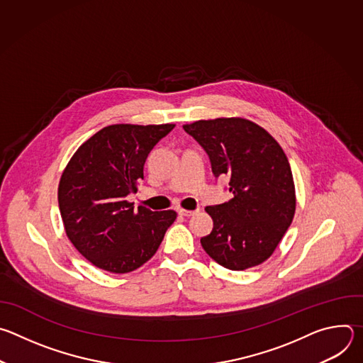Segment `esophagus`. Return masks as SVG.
I'll use <instances>...</instances> for the list:
<instances>
[{
  "instance_id": "esophagus-1",
  "label": "esophagus",
  "mask_w": 363,
  "mask_h": 363,
  "mask_svg": "<svg viewBox=\"0 0 363 363\" xmlns=\"http://www.w3.org/2000/svg\"><path fill=\"white\" fill-rule=\"evenodd\" d=\"M178 214L179 216H182V217H191V216H195V214H198V210H195V211H191V210H178Z\"/></svg>"
}]
</instances>
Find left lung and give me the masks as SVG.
Masks as SVG:
<instances>
[{"mask_svg":"<svg viewBox=\"0 0 363 363\" xmlns=\"http://www.w3.org/2000/svg\"><path fill=\"white\" fill-rule=\"evenodd\" d=\"M211 160L216 177L230 178L228 202L206 206L214 221L201 245L228 270L264 263L274 252L296 211L289 160L279 142L244 118H217L184 125Z\"/></svg>","mask_w":363,"mask_h":363,"instance_id":"left-lung-1","label":"left lung"}]
</instances>
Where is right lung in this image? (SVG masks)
<instances>
[{
    "mask_svg": "<svg viewBox=\"0 0 363 363\" xmlns=\"http://www.w3.org/2000/svg\"><path fill=\"white\" fill-rule=\"evenodd\" d=\"M164 125H111L83 142L59 182V208L66 234L97 269L123 274L157 252L174 210H138L126 196L143 179L147 153L172 129Z\"/></svg>",
    "mask_w": 363,
    "mask_h": 363,
    "instance_id": "1",
    "label": "right lung"
}]
</instances>
